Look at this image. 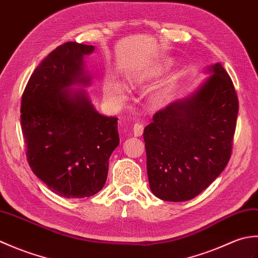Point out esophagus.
Returning a JSON list of instances; mask_svg holds the SVG:
<instances>
[{
	"mask_svg": "<svg viewBox=\"0 0 258 258\" xmlns=\"http://www.w3.org/2000/svg\"><path fill=\"white\" fill-rule=\"evenodd\" d=\"M143 131H144V126L143 124L141 123H135L133 126V132H134V136H141L143 134Z\"/></svg>",
	"mask_w": 258,
	"mask_h": 258,
	"instance_id": "obj_1",
	"label": "esophagus"
}]
</instances>
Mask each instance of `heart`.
Masks as SVG:
<instances>
[{
  "label": "heart",
  "mask_w": 258,
  "mask_h": 258,
  "mask_svg": "<svg viewBox=\"0 0 258 258\" xmlns=\"http://www.w3.org/2000/svg\"><path fill=\"white\" fill-rule=\"evenodd\" d=\"M106 95L116 102H122L125 97L123 87L116 82H112L106 87Z\"/></svg>",
  "instance_id": "1"
}]
</instances>
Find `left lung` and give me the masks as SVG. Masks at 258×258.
<instances>
[{
	"label": "left lung",
	"instance_id": "8db88e82",
	"mask_svg": "<svg viewBox=\"0 0 258 258\" xmlns=\"http://www.w3.org/2000/svg\"><path fill=\"white\" fill-rule=\"evenodd\" d=\"M187 97L169 104L144 128L152 193L167 202L194 199L231 158L238 113L233 82L221 63Z\"/></svg>",
	"mask_w": 258,
	"mask_h": 258
}]
</instances>
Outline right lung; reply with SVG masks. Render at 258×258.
<instances>
[{
    "label": "right lung",
    "mask_w": 258,
    "mask_h": 258,
    "mask_svg": "<svg viewBox=\"0 0 258 258\" xmlns=\"http://www.w3.org/2000/svg\"><path fill=\"white\" fill-rule=\"evenodd\" d=\"M93 45L68 42L38 64L22 95L21 125L33 173L54 193L83 199L106 182L108 160L119 144L117 118L93 106L83 57Z\"/></svg>",
    "instance_id": "obj_1"
}]
</instances>
